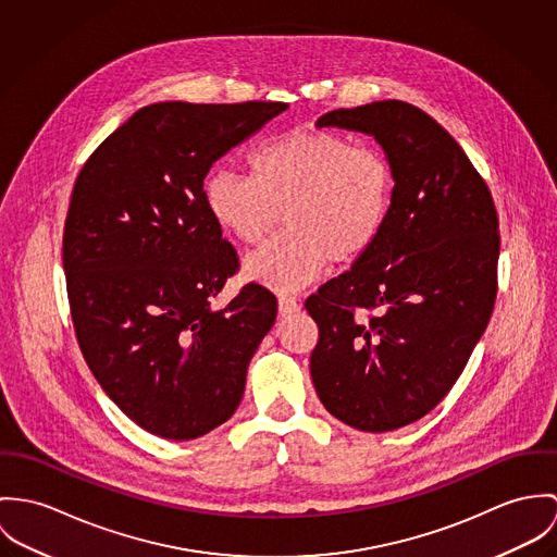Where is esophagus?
I'll use <instances>...</instances> for the list:
<instances>
[{
  "label": "esophagus",
  "instance_id": "1",
  "mask_svg": "<svg viewBox=\"0 0 557 557\" xmlns=\"http://www.w3.org/2000/svg\"><path fill=\"white\" fill-rule=\"evenodd\" d=\"M277 308H280L282 315H288V313H295L299 309V301L293 295H282L280 301H277Z\"/></svg>",
  "mask_w": 557,
  "mask_h": 557
}]
</instances>
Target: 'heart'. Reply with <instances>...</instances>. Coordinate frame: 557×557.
<instances>
[{
	"mask_svg": "<svg viewBox=\"0 0 557 557\" xmlns=\"http://www.w3.org/2000/svg\"><path fill=\"white\" fill-rule=\"evenodd\" d=\"M249 173H209L202 200L213 222L248 246L260 244L284 211L288 228L244 264L249 280L273 290L308 286L331 260H359L380 237L395 194L382 151L322 129L262 143L249 153Z\"/></svg>",
	"mask_w": 557,
	"mask_h": 557,
	"instance_id": "obj_1",
	"label": "heart"
}]
</instances>
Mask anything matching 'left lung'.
Instances as JSON below:
<instances>
[{
	"label": "left lung",
	"instance_id": "left-lung-1",
	"mask_svg": "<svg viewBox=\"0 0 557 557\" xmlns=\"http://www.w3.org/2000/svg\"><path fill=\"white\" fill-rule=\"evenodd\" d=\"M315 125L371 134L395 194L375 244L306 301L318 324L311 380L342 423L393 432L444 399L490 324L494 198L459 143L408 102L337 109Z\"/></svg>",
	"mask_w": 557,
	"mask_h": 557
}]
</instances>
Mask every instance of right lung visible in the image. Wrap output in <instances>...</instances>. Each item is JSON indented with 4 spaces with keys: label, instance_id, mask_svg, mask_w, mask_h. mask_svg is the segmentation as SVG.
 <instances>
[{
    "label": "right lung",
    "instance_id": "add662e5",
    "mask_svg": "<svg viewBox=\"0 0 557 557\" xmlns=\"http://www.w3.org/2000/svg\"><path fill=\"white\" fill-rule=\"evenodd\" d=\"M284 102H158L136 111L81 169L63 226V271L81 352L145 432L191 440L242 404L249 359L277 299L249 282L211 301L239 256L202 200L224 153Z\"/></svg>",
    "mask_w": 557,
    "mask_h": 557
}]
</instances>
